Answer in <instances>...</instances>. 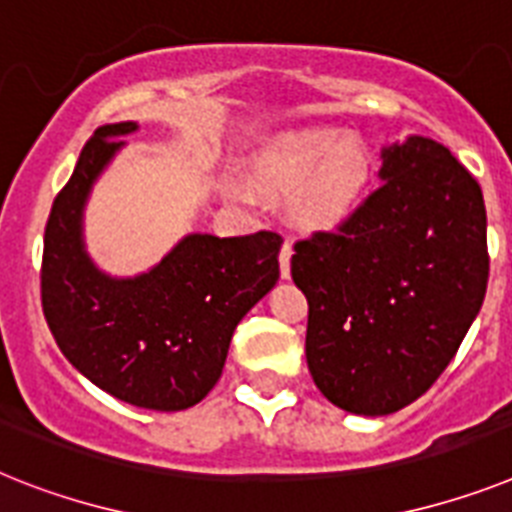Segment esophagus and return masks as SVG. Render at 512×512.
Here are the masks:
<instances>
[{"mask_svg":"<svg viewBox=\"0 0 512 512\" xmlns=\"http://www.w3.org/2000/svg\"><path fill=\"white\" fill-rule=\"evenodd\" d=\"M290 259H293V243L290 240H285L280 248V274L282 277H290Z\"/></svg>","mask_w":512,"mask_h":512,"instance_id":"34e87169","label":"esophagus"}]
</instances>
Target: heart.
I'll return each mask as SVG.
<instances>
[{"instance_id":"1","label":"heart","mask_w":512,"mask_h":512,"mask_svg":"<svg viewBox=\"0 0 512 512\" xmlns=\"http://www.w3.org/2000/svg\"><path fill=\"white\" fill-rule=\"evenodd\" d=\"M261 180L282 193L295 190V206L306 222L335 227L366 201L374 162L369 149L342 130L298 128L264 151Z\"/></svg>"}]
</instances>
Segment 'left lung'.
Returning a JSON list of instances; mask_svg holds the SVG:
<instances>
[{
  "mask_svg": "<svg viewBox=\"0 0 512 512\" xmlns=\"http://www.w3.org/2000/svg\"><path fill=\"white\" fill-rule=\"evenodd\" d=\"M379 177L353 217L298 240L290 259L308 301V371L358 416L400 411L437 382L489 280L484 196L442 143H392Z\"/></svg>",
  "mask_w": 512,
  "mask_h": 512,
  "instance_id": "1",
  "label": "left lung"
}]
</instances>
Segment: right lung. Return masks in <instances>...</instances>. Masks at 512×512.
Segmentation results:
<instances>
[{"mask_svg":"<svg viewBox=\"0 0 512 512\" xmlns=\"http://www.w3.org/2000/svg\"><path fill=\"white\" fill-rule=\"evenodd\" d=\"M138 128L114 122L91 135L57 193L44 232L41 306L65 358L86 379L149 411H185L217 384L238 322L280 277L277 232L188 235L151 272L117 280L83 251L91 185Z\"/></svg>","mask_w":512,"mask_h":512,"instance_id":"right-lung-1","label":"right lung"}]
</instances>
